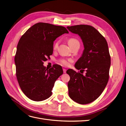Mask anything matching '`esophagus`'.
<instances>
[{
  "label": "esophagus",
  "instance_id": "esophagus-1",
  "mask_svg": "<svg viewBox=\"0 0 126 126\" xmlns=\"http://www.w3.org/2000/svg\"><path fill=\"white\" fill-rule=\"evenodd\" d=\"M66 69H64V68H63V73H66Z\"/></svg>",
  "mask_w": 126,
  "mask_h": 126
}]
</instances>
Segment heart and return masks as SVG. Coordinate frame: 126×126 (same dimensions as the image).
I'll list each match as a JSON object with an SVG mask.
<instances>
[{"mask_svg": "<svg viewBox=\"0 0 126 126\" xmlns=\"http://www.w3.org/2000/svg\"><path fill=\"white\" fill-rule=\"evenodd\" d=\"M75 43H79V41L78 40H77L75 38H71L69 40H68V44L69 45L72 44H74ZM59 41H56L55 43L54 44V46H53V48L55 50L58 48V46L59 45ZM72 62L71 59H62L60 60V63L61 64H62L63 65V66H68L69 65L70 63Z\"/></svg>", "mask_w": 126, "mask_h": 126, "instance_id": "b5f03b06", "label": "heart"}]
</instances>
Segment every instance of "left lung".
<instances>
[{"label": "left lung", "mask_w": 126, "mask_h": 126, "mask_svg": "<svg viewBox=\"0 0 126 126\" xmlns=\"http://www.w3.org/2000/svg\"><path fill=\"white\" fill-rule=\"evenodd\" d=\"M67 28L82 39L85 49L75 67L86 71L83 76L72 69L67 70L70 76L69 96L78 104H89L100 96L108 81L111 59L107 42L93 26L79 25Z\"/></svg>", "instance_id": "obj_1"}]
</instances>
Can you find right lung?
<instances>
[{
	"label": "right lung",
	"instance_id": "1",
	"mask_svg": "<svg viewBox=\"0 0 126 126\" xmlns=\"http://www.w3.org/2000/svg\"><path fill=\"white\" fill-rule=\"evenodd\" d=\"M68 32L63 26L38 22L20 38L15 57L16 74L21 90L30 99L40 101L51 96L56 80L63 74V68L56 64L48 69L44 62L52 54L55 39Z\"/></svg>",
	"mask_w": 126,
	"mask_h": 126
}]
</instances>
